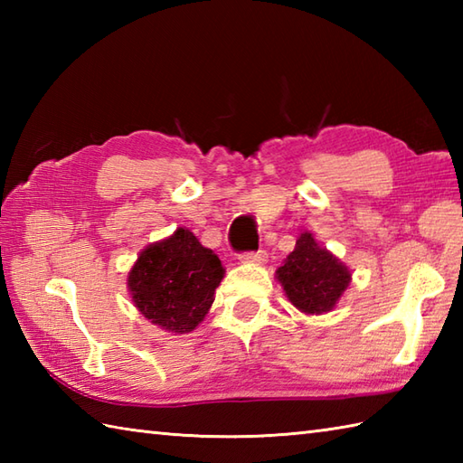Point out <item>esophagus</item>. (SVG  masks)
<instances>
[{
  "mask_svg": "<svg viewBox=\"0 0 463 463\" xmlns=\"http://www.w3.org/2000/svg\"><path fill=\"white\" fill-rule=\"evenodd\" d=\"M239 259L244 260V262H257V264H260V262L267 260V252H264V250H249V252L239 254Z\"/></svg>",
  "mask_w": 463,
  "mask_h": 463,
  "instance_id": "esophagus-1",
  "label": "esophagus"
}]
</instances>
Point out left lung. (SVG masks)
I'll use <instances>...</instances> for the list:
<instances>
[{
  "instance_id": "8db88e82",
  "label": "left lung",
  "mask_w": 463,
  "mask_h": 463,
  "mask_svg": "<svg viewBox=\"0 0 463 463\" xmlns=\"http://www.w3.org/2000/svg\"><path fill=\"white\" fill-rule=\"evenodd\" d=\"M277 277L288 300L307 314L332 310L350 284L348 269L326 249H320L310 232L300 234Z\"/></svg>"
}]
</instances>
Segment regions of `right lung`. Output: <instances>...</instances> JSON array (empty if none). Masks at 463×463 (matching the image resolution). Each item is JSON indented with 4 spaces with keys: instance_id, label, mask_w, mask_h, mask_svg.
<instances>
[{
    "instance_id": "right-lung-1",
    "label": "right lung",
    "mask_w": 463,
    "mask_h": 463,
    "mask_svg": "<svg viewBox=\"0 0 463 463\" xmlns=\"http://www.w3.org/2000/svg\"><path fill=\"white\" fill-rule=\"evenodd\" d=\"M222 274L219 257L191 231L179 229L141 252L129 272V290L146 320L184 334L209 312Z\"/></svg>"
}]
</instances>
